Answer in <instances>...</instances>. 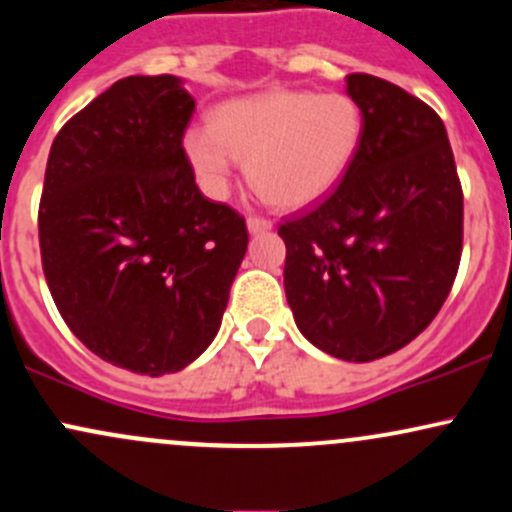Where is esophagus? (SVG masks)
Returning <instances> with one entry per match:
<instances>
[{
	"mask_svg": "<svg viewBox=\"0 0 512 512\" xmlns=\"http://www.w3.org/2000/svg\"><path fill=\"white\" fill-rule=\"evenodd\" d=\"M247 230H250L252 235L267 233V230H272V221H269V218L250 216V218H247Z\"/></svg>",
	"mask_w": 512,
	"mask_h": 512,
	"instance_id": "obj_1",
	"label": "esophagus"
}]
</instances>
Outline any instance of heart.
Instances as JSON below:
<instances>
[{
  "instance_id": "obj_1",
  "label": "heart",
  "mask_w": 512,
  "mask_h": 512,
  "mask_svg": "<svg viewBox=\"0 0 512 512\" xmlns=\"http://www.w3.org/2000/svg\"><path fill=\"white\" fill-rule=\"evenodd\" d=\"M364 136L362 109L347 94L274 89L216 106L209 128L184 133V155L206 194L228 192L235 160L277 209H303L350 172Z\"/></svg>"
}]
</instances>
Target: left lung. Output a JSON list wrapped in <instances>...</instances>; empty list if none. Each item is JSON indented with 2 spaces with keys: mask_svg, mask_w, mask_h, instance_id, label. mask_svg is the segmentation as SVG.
<instances>
[{
  "mask_svg": "<svg viewBox=\"0 0 512 512\" xmlns=\"http://www.w3.org/2000/svg\"><path fill=\"white\" fill-rule=\"evenodd\" d=\"M364 136L350 172L316 209L279 226L284 289L303 338L372 362L418 338L462 257L464 196L445 123L406 89L347 75Z\"/></svg>",
  "mask_w": 512,
  "mask_h": 512,
  "instance_id": "left-lung-1",
  "label": "left lung"
}]
</instances>
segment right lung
I'll list each match as a JSON object with an SVG mask.
<instances>
[{
    "label": "right lung",
    "mask_w": 512,
    "mask_h": 512,
    "mask_svg": "<svg viewBox=\"0 0 512 512\" xmlns=\"http://www.w3.org/2000/svg\"><path fill=\"white\" fill-rule=\"evenodd\" d=\"M194 99L174 75L123 77L53 140L41 260L67 328L136 374L192 364L221 328L245 218L199 192L184 155Z\"/></svg>",
    "instance_id": "right-lung-1"
}]
</instances>
